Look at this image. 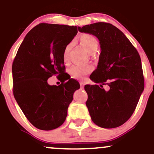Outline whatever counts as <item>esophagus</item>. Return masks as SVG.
Here are the masks:
<instances>
[{"label": "esophagus", "instance_id": "obj_1", "mask_svg": "<svg viewBox=\"0 0 154 154\" xmlns=\"http://www.w3.org/2000/svg\"><path fill=\"white\" fill-rule=\"evenodd\" d=\"M79 85H80L81 89H83V88H84V86H85V83L83 82H79Z\"/></svg>", "mask_w": 154, "mask_h": 154}]
</instances>
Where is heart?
I'll return each instance as SVG.
<instances>
[{"label":"heart","mask_w":154,"mask_h":154,"mask_svg":"<svg viewBox=\"0 0 154 154\" xmlns=\"http://www.w3.org/2000/svg\"><path fill=\"white\" fill-rule=\"evenodd\" d=\"M79 42L80 45L89 53L90 54H93L95 53L98 48V40L94 35L91 34H82L79 36ZM73 45V43H70L64 48L63 52V59L64 63H67L69 61V56L71 51V49ZM93 70V67L90 65L87 66H73L70 69L69 72L72 76L77 79H82L90 74Z\"/></svg>","instance_id":"1"}]
</instances>
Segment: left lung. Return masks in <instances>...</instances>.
I'll use <instances>...</instances> for the list:
<instances>
[{
    "label": "left lung",
    "mask_w": 154,
    "mask_h": 154,
    "mask_svg": "<svg viewBox=\"0 0 154 154\" xmlns=\"http://www.w3.org/2000/svg\"><path fill=\"white\" fill-rule=\"evenodd\" d=\"M99 40L100 54L91 80L98 85H86V101L91 119L103 128L121 126L133 114L144 90V77L140 55L125 34L115 26L97 22L82 27ZM103 85L109 86L105 91Z\"/></svg>",
    "instance_id": "1"
}]
</instances>
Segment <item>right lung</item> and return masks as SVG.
Instances as JSON below:
<instances>
[{
  "label": "right lung",
  "instance_id": "obj_1",
  "mask_svg": "<svg viewBox=\"0 0 154 154\" xmlns=\"http://www.w3.org/2000/svg\"><path fill=\"white\" fill-rule=\"evenodd\" d=\"M77 33L76 26L39 24L26 34L14 60V95L26 119L40 130H54L64 122L79 88L77 80L63 74V50ZM53 75L62 81L60 86L48 85Z\"/></svg>",
  "mask_w": 154,
  "mask_h": 154
}]
</instances>
